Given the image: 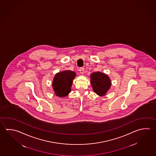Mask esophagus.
Segmentation results:
<instances>
[{"mask_svg": "<svg viewBox=\"0 0 156 156\" xmlns=\"http://www.w3.org/2000/svg\"><path fill=\"white\" fill-rule=\"evenodd\" d=\"M80 73L81 74H83L84 73V68H80L79 69Z\"/></svg>", "mask_w": 156, "mask_h": 156, "instance_id": "esophagus-1", "label": "esophagus"}]
</instances>
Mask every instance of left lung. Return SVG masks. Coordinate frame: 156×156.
<instances>
[{
    "instance_id": "left-lung-1",
    "label": "left lung",
    "mask_w": 156,
    "mask_h": 156,
    "mask_svg": "<svg viewBox=\"0 0 156 156\" xmlns=\"http://www.w3.org/2000/svg\"><path fill=\"white\" fill-rule=\"evenodd\" d=\"M90 78L94 92L99 96H105L111 86V80L108 75L97 71L91 74Z\"/></svg>"
}]
</instances>
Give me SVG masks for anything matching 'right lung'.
<instances>
[{"label": "right lung", "instance_id": "add662e5", "mask_svg": "<svg viewBox=\"0 0 156 156\" xmlns=\"http://www.w3.org/2000/svg\"><path fill=\"white\" fill-rule=\"evenodd\" d=\"M76 73L70 70H65L57 73L52 82L54 94L58 97H64L71 91L73 81Z\"/></svg>", "mask_w": 156, "mask_h": 156}]
</instances>
